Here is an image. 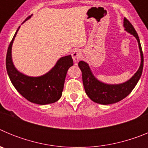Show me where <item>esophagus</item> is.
<instances>
[{
    "mask_svg": "<svg viewBox=\"0 0 148 148\" xmlns=\"http://www.w3.org/2000/svg\"><path fill=\"white\" fill-rule=\"evenodd\" d=\"M72 57H73V61L75 62H77L82 58V52L78 49H75L72 53Z\"/></svg>",
    "mask_w": 148,
    "mask_h": 148,
    "instance_id": "esophagus-1",
    "label": "esophagus"
}]
</instances>
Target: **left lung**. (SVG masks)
<instances>
[{"mask_svg": "<svg viewBox=\"0 0 148 148\" xmlns=\"http://www.w3.org/2000/svg\"><path fill=\"white\" fill-rule=\"evenodd\" d=\"M124 27L127 32L133 35L136 38L141 53L140 66L138 68V71L130 80L121 84H106L99 82L94 77L87 63L82 61L78 62V66L82 73V81L86 93L91 100L98 104H110L118 102L125 99L134 89L142 75L144 57L138 34L130 22L126 18L124 19Z\"/></svg>", "mask_w": 148, "mask_h": 148, "instance_id": "obj_1", "label": "left lung"}]
</instances>
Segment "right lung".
Segmentation results:
<instances>
[{
  "label": "right lung",
  "mask_w": 148,
  "mask_h": 148,
  "mask_svg": "<svg viewBox=\"0 0 148 148\" xmlns=\"http://www.w3.org/2000/svg\"><path fill=\"white\" fill-rule=\"evenodd\" d=\"M19 28L20 27L11 40L6 53V70L10 81L18 92L30 102L41 105L56 102L62 95L68 69L73 65L71 55L60 58L54 67L42 76L29 77L23 75L15 69L12 61V46Z\"/></svg>",
  "instance_id": "right-lung-1"
}]
</instances>
